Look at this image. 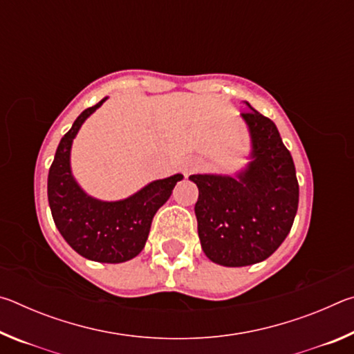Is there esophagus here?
<instances>
[{
  "instance_id": "obj_1",
  "label": "esophagus",
  "mask_w": 354,
  "mask_h": 354,
  "mask_svg": "<svg viewBox=\"0 0 354 354\" xmlns=\"http://www.w3.org/2000/svg\"><path fill=\"white\" fill-rule=\"evenodd\" d=\"M200 162H196V160H190V162H187L184 165V175L185 176H189L190 173H194V171H196L200 169Z\"/></svg>"
}]
</instances>
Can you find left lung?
Returning <instances> with one entry per match:
<instances>
[{
	"label": "left lung",
	"instance_id": "obj_1",
	"mask_svg": "<svg viewBox=\"0 0 354 354\" xmlns=\"http://www.w3.org/2000/svg\"><path fill=\"white\" fill-rule=\"evenodd\" d=\"M248 104V103H247ZM242 112L251 136V162L237 176L192 175L198 187L195 215L205 254L225 267L261 262L290 232L298 209V181L277 124Z\"/></svg>",
	"mask_w": 354,
	"mask_h": 354
}]
</instances>
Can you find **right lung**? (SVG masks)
<instances>
[{
	"label": "right lung",
	"mask_w": 354,
	"mask_h": 354,
	"mask_svg": "<svg viewBox=\"0 0 354 354\" xmlns=\"http://www.w3.org/2000/svg\"><path fill=\"white\" fill-rule=\"evenodd\" d=\"M106 100L81 112L62 137L48 173V203L59 232L77 254L97 262L118 263L133 259L145 247L154 214L170 198L183 175L149 183L120 201L88 196L71 175L70 149L81 124Z\"/></svg>",
	"instance_id": "1"
}]
</instances>
